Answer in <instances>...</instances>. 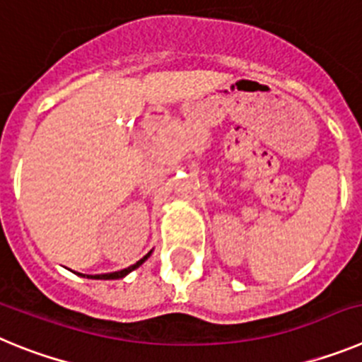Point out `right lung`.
<instances>
[{
  "mask_svg": "<svg viewBox=\"0 0 362 362\" xmlns=\"http://www.w3.org/2000/svg\"><path fill=\"white\" fill-rule=\"evenodd\" d=\"M150 254H152V252H148V254H146L143 259H139V261H137L136 264H132V267H129V268H124V270L112 272V274H101V276H86V277H88V279H105V281H107V279H123L124 276H129L130 272H134V270H136V268L141 267V264L145 263L146 259L150 257ZM79 276H83V274H79ZM83 277H85V276H83Z\"/></svg>",
  "mask_w": 362,
  "mask_h": 362,
  "instance_id": "add662e5",
  "label": "right lung"
}]
</instances>
